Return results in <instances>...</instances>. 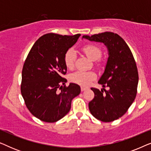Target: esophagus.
<instances>
[{
	"mask_svg": "<svg viewBox=\"0 0 151 151\" xmlns=\"http://www.w3.org/2000/svg\"><path fill=\"white\" fill-rule=\"evenodd\" d=\"M86 90V88L84 87V86H81V91H84Z\"/></svg>",
	"mask_w": 151,
	"mask_h": 151,
	"instance_id": "esophagus-1",
	"label": "esophagus"
}]
</instances>
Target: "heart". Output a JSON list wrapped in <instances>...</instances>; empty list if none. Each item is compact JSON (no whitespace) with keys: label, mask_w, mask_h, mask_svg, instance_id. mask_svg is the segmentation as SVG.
Listing matches in <instances>:
<instances>
[{"label":"heart","mask_w":151,"mask_h":151,"mask_svg":"<svg viewBox=\"0 0 151 151\" xmlns=\"http://www.w3.org/2000/svg\"><path fill=\"white\" fill-rule=\"evenodd\" d=\"M84 53L92 60H96L102 56V49L99 46L94 44H87L82 47ZM76 58V53L74 49H69L66 51L64 55V63L66 67L72 69L74 67V63ZM96 75L93 71H84L78 70L71 73L69 79L73 83L79 85L86 86L96 79Z\"/></svg>","instance_id":"b5f03b06"}]
</instances>
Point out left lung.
Wrapping results in <instances>:
<instances>
[{
    "mask_svg": "<svg viewBox=\"0 0 151 151\" xmlns=\"http://www.w3.org/2000/svg\"><path fill=\"white\" fill-rule=\"evenodd\" d=\"M82 38L103 42L108 49V60L98 83L109 90L91 88L95 96L88 108L96 119L113 122L124 115L135 100L139 80L135 59L124 39L115 33L106 32Z\"/></svg>",
    "mask_w": 151,
    "mask_h": 151,
    "instance_id": "left-lung-1",
    "label": "left lung"
}]
</instances>
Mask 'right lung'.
<instances>
[{"label":"right lung","instance_id":"add662e5","mask_svg":"<svg viewBox=\"0 0 151 151\" xmlns=\"http://www.w3.org/2000/svg\"><path fill=\"white\" fill-rule=\"evenodd\" d=\"M80 34L43 35L34 43L22 71L21 94L30 113L45 122H55L69 113L71 101L80 93L75 83L67 86L64 55ZM60 91H59V90Z\"/></svg>","mask_w":151,"mask_h":151}]
</instances>
